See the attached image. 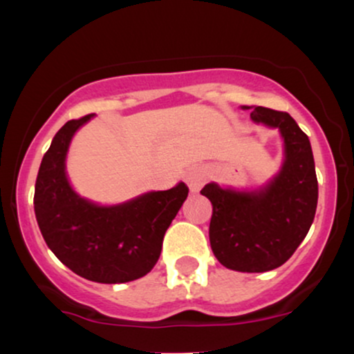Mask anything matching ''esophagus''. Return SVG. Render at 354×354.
I'll return each mask as SVG.
<instances>
[{
	"mask_svg": "<svg viewBox=\"0 0 354 354\" xmlns=\"http://www.w3.org/2000/svg\"><path fill=\"white\" fill-rule=\"evenodd\" d=\"M206 180H208V171L205 168H201V166H193V168H189L185 173V181L191 191L200 189Z\"/></svg>",
	"mask_w": 354,
	"mask_h": 354,
	"instance_id": "obj_1",
	"label": "esophagus"
}]
</instances>
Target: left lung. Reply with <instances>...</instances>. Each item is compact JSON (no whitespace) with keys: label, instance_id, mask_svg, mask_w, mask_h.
<instances>
[{"label":"left lung","instance_id":"8db88e82","mask_svg":"<svg viewBox=\"0 0 354 354\" xmlns=\"http://www.w3.org/2000/svg\"><path fill=\"white\" fill-rule=\"evenodd\" d=\"M251 109L256 124L276 128L283 140V163L265 185L253 189H201L213 205L209 243L223 266L241 273L274 270L291 258L310 231L318 205V180L311 143L288 113Z\"/></svg>","mask_w":354,"mask_h":354}]
</instances>
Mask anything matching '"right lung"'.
<instances>
[{"label":"right lung","instance_id":"right-lung-1","mask_svg":"<svg viewBox=\"0 0 354 354\" xmlns=\"http://www.w3.org/2000/svg\"><path fill=\"white\" fill-rule=\"evenodd\" d=\"M93 116L68 121L53 138L36 178V221L48 248L73 273L96 283H128L156 265L188 186L180 181L118 205L80 196L68 178L66 158L73 136Z\"/></svg>","mask_w":354,"mask_h":354}]
</instances>
